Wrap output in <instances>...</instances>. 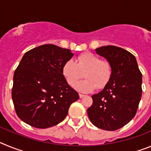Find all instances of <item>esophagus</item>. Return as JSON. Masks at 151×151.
Returning a JSON list of instances; mask_svg holds the SVG:
<instances>
[{
  "mask_svg": "<svg viewBox=\"0 0 151 151\" xmlns=\"http://www.w3.org/2000/svg\"><path fill=\"white\" fill-rule=\"evenodd\" d=\"M85 94H79V97L80 98H82V97H85Z\"/></svg>",
  "mask_w": 151,
  "mask_h": 151,
  "instance_id": "1",
  "label": "esophagus"
}]
</instances>
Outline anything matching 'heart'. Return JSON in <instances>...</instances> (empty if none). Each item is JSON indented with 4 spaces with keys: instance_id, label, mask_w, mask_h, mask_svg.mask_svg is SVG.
Instances as JSON below:
<instances>
[{
    "instance_id": "b5f03b06",
    "label": "heart",
    "mask_w": 151,
    "mask_h": 151,
    "mask_svg": "<svg viewBox=\"0 0 151 151\" xmlns=\"http://www.w3.org/2000/svg\"><path fill=\"white\" fill-rule=\"evenodd\" d=\"M63 76L71 86H74L85 73V80L75 86L79 91L90 92L95 89L104 88L112 76V66L107 61H103L98 56L85 52L80 54L75 62L69 60L63 64L62 69Z\"/></svg>"
}]
</instances>
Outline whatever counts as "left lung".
Listing matches in <instances>:
<instances>
[{
    "instance_id": "left-lung-1",
    "label": "left lung",
    "mask_w": 151,
    "mask_h": 151,
    "mask_svg": "<svg viewBox=\"0 0 151 151\" xmlns=\"http://www.w3.org/2000/svg\"><path fill=\"white\" fill-rule=\"evenodd\" d=\"M95 51L110 63L113 73L103 90L92 95L88 115L96 127L117 130L135 116L142 94V75L135 57L125 49L110 45Z\"/></svg>"
}]
</instances>
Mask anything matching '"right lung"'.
Masks as SVG:
<instances>
[{"label":"right lung","mask_w":151,"mask_h":151,"mask_svg":"<svg viewBox=\"0 0 151 151\" xmlns=\"http://www.w3.org/2000/svg\"><path fill=\"white\" fill-rule=\"evenodd\" d=\"M74 54L69 49L44 45L24 54L13 76L12 99L24 122L47 129L62 122L78 94L63 76V64Z\"/></svg>","instance_id":"right-lung-1"}]
</instances>
